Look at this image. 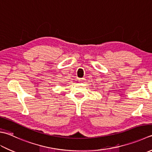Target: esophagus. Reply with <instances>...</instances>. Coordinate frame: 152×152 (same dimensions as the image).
Returning a JSON list of instances; mask_svg holds the SVG:
<instances>
[{
  "instance_id": "1",
  "label": "esophagus",
  "mask_w": 152,
  "mask_h": 152,
  "mask_svg": "<svg viewBox=\"0 0 152 152\" xmlns=\"http://www.w3.org/2000/svg\"><path fill=\"white\" fill-rule=\"evenodd\" d=\"M85 81V79L84 78H82V79H79V83H84Z\"/></svg>"
}]
</instances>
